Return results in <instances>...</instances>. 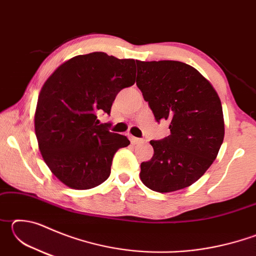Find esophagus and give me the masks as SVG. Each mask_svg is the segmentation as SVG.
<instances>
[{
	"instance_id": "esophagus-1",
	"label": "esophagus",
	"mask_w": 256,
	"mask_h": 256,
	"mask_svg": "<svg viewBox=\"0 0 256 256\" xmlns=\"http://www.w3.org/2000/svg\"><path fill=\"white\" fill-rule=\"evenodd\" d=\"M130 140H131L132 144H142V142H144L142 138H136V136H131V138H130Z\"/></svg>"
}]
</instances>
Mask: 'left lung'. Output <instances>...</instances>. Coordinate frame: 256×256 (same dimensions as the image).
<instances>
[{
  "label": "left lung",
  "mask_w": 256,
  "mask_h": 256,
  "mask_svg": "<svg viewBox=\"0 0 256 256\" xmlns=\"http://www.w3.org/2000/svg\"><path fill=\"white\" fill-rule=\"evenodd\" d=\"M136 86L157 122L170 120V136L150 141L154 156L140 178L159 193L175 192L200 178L214 162L224 136L222 106L196 68L178 60H136Z\"/></svg>",
  "instance_id": "8db88e82"
}]
</instances>
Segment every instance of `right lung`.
<instances>
[{
	"instance_id": "right-lung-1",
	"label": "right lung",
	"mask_w": 256,
	"mask_h": 256,
	"mask_svg": "<svg viewBox=\"0 0 256 256\" xmlns=\"http://www.w3.org/2000/svg\"><path fill=\"white\" fill-rule=\"evenodd\" d=\"M136 60L102 52L78 55L45 81L34 112V133L42 159L64 185L89 190L110 175L116 151L130 144L125 136L98 125V112H110L120 90L136 82Z\"/></svg>"
}]
</instances>
